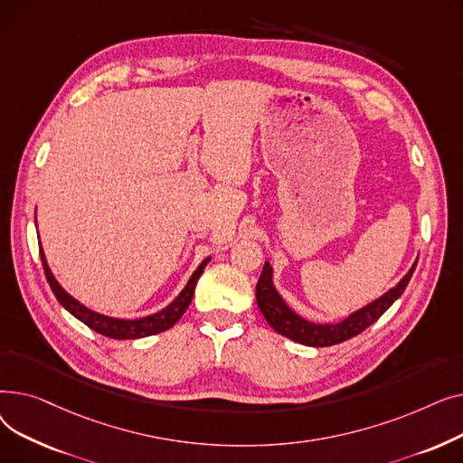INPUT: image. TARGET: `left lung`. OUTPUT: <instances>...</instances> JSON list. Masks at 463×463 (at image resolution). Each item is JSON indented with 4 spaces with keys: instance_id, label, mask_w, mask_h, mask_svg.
<instances>
[{
    "instance_id": "obj_1",
    "label": "left lung",
    "mask_w": 463,
    "mask_h": 463,
    "mask_svg": "<svg viewBox=\"0 0 463 463\" xmlns=\"http://www.w3.org/2000/svg\"><path fill=\"white\" fill-rule=\"evenodd\" d=\"M417 269V262L411 266V270L403 276V279L392 287L388 293H384L381 298L373 300L372 304L360 307L358 311L351 313L347 319L339 321V323H311L300 317L298 313L290 309L281 295L276 290L274 281H272V266L270 262H264L262 272L255 288V297H257V306L260 313L264 315V319L269 321V325L281 335L293 339L297 344L309 345V347H330L335 344L347 342V339L358 335L360 332L366 330L370 325H373L381 315L391 307L402 295L403 290Z\"/></svg>"
}]
</instances>
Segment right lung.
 Wrapping results in <instances>:
<instances>
[{
    "label": "right lung",
    "mask_w": 463,
    "mask_h": 463,
    "mask_svg": "<svg viewBox=\"0 0 463 463\" xmlns=\"http://www.w3.org/2000/svg\"><path fill=\"white\" fill-rule=\"evenodd\" d=\"M39 255H41V260H43V270H44V276H46V281L48 285H51L54 297L58 298V302L71 313L75 315V317L79 321H82L86 326H90L91 330H95L97 334L101 335H107V337H112V339H137V337H146V335H154V334H159V332H165L168 330L170 326H175L182 315L185 313V309L189 307L191 300H193V295H194V285H197L204 266L210 262V257L204 259L199 269L193 272V276L189 278L187 285L184 287L182 293L170 302L165 309L154 313V315H148V317H142V319H116V317H107V315H101L97 311H91L88 309L86 306H82L79 300L72 298L67 290L56 281L54 274L51 272V269H48V262H46V257H44V251L43 248H39Z\"/></svg>",
    "instance_id": "add662e5"
}]
</instances>
